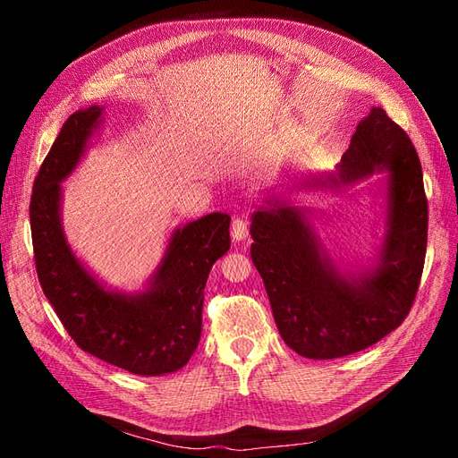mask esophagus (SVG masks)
I'll use <instances>...</instances> for the list:
<instances>
[{"instance_id": "34e87169", "label": "esophagus", "mask_w": 458, "mask_h": 458, "mask_svg": "<svg viewBox=\"0 0 458 458\" xmlns=\"http://www.w3.org/2000/svg\"><path fill=\"white\" fill-rule=\"evenodd\" d=\"M231 237L234 241H244L248 237V221L242 217H234L231 224Z\"/></svg>"}]
</instances>
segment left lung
<instances>
[{"label":"left lung","instance_id":"1","mask_svg":"<svg viewBox=\"0 0 458 458\" xmlns=\"http://www.w3.org/2000/svg\"><path fill=\"white\" fill-rule=\"evenodd\" d=\"M382 170H387V221L380 259L369 271L340 273L294 206L269 200L252 216L250 254L276 328L303 357L361 352L395 330L412 308L428 242L422 168L405 130L374 106L342 155L340 182ZM330 183L336 185V179L330 177Z\"/></svg>","mask_w":458,"mask_h":458}]
</instances>
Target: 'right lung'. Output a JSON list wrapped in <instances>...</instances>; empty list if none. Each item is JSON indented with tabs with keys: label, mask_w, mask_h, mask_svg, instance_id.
Listing matches in <instances>:
<instances>
[{
	"label": "right lung",
	"mask_w": 458,
	"mask_h": 458,
	"mask_svg": "<svg viewBox=\"0 0 458 458\" xmlns=\"http://www.w3.org/2000/svg\"><path fill=\"white\" fill-rule=\"evenodd\" d=\"M103 106L68 116L41 164L30 197L38 279L78 348L141 377L189 363L202 332L204 286L214 263L231 248L227 214L214 212L175 229L150 286L141 294L110 293L81 266L61 225V182L71 174Z\"/></svg>",
	"instance_id": "add662e5"
}]
</instances>
